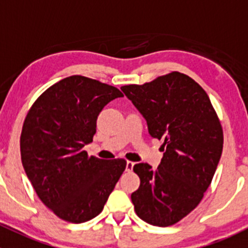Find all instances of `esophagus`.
<instances>
[{"instance_id": "1", "label": "esophagus", "mask_w": 248, "mask_h": 248, "mask_svg": "<svg viewBox=\"0 0 248 248\" xmlns=\"http://www.w3.org/2000/svg\"><path fill=\"white\" fill-rule=\"evenodd\" d=\"M133 167H134L133 162L127 161V163H126V170L127 171H132V170H133Z\"/></svg>"}]
</instances>
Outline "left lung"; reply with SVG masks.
I'll return each instance as SVG.
<instances>
[{"label": "left lung", "mask_w": 248, "mask_h": 248, "mask_svg": "<svg viewBox=\"0 0 248 248\" xmlns=\"http://www.w3.org/2000/svg\"><path fill=\"white\" fill-rule=\"evenodd\" d=\"M121 90L139 110L152 138L163 140L157 169L133 167L140 186L131 196L137 215L168 227L196 209L209 188L223 149V131L209 96L198 82L171 72Z\"/></svg>", "instance_id": "left-lung-1"}]
</instances>
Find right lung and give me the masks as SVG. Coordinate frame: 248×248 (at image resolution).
Returning <instances> with one entry per match:
<instances>
[{"label": "right lung", "mask_w": 248, "mask_h": 248, "mask_svg": "<svg viewBox=\"0 0 248 248\" xmlns=\"http://www.w3.org/2000/svg\"><path fill=\"white\" fill-rule=\"evenodd\" d=\"M119 97L116 87L72 76L46 90L25 117L22 166L39 199L61 219L82 223L101 214L126 169L124 159L82 150L93 139L99 112Z\"/></svg>", "instance_id": "obj_1"}]
</instances>
